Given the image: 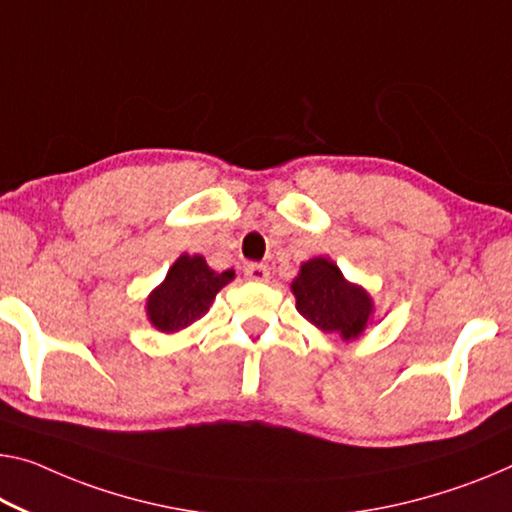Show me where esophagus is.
<instances>
[{
  "label": "esophagus",
  "mask_w": 512,
  "mask_h": 512,
  "mask_svg": "<svg viewBox=\"0 0 512 512\" xmlns=\"http://www.w3.org/2000/svg\"><path fill=\"white\" fill-rule=\"evenodd\" d=\"M245 274H247V279H251V281H267V279H270V267L263 265V263H249L245 267Z\"/></svg>",
  "instance_id": "1"
}]
</instances>
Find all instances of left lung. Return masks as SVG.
<instances>
[{"mask_svg": "<svg viewBox=\"0 0 512 512\" xmlns=\"http://www.w3.org/2000/svg\"><path fill=\"white\" fill-rule=\"evenodd\" d=\"M295 306L304 320L320 332L352 341L373 325L375 302L359 283L343 277L329 256H316L300 265L297 277L290 281Z\"/></svg>", "mask_w": 512, "mask_h": 512, "instance_id": "obj_1", "label": "left lung"}]
</instances>
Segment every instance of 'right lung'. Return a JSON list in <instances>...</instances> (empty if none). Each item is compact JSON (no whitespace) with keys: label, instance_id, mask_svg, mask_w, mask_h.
Returning <instances> with one entry per match:
<instances>
[{"label":"right lung","instance_id":"1","mask_svg":"<svg viewBox=\"0 0 512 512\" xmlns=\"http://www.w3.org/2000/svg\"><path fill=\"white\" fill-rule=\"evenodd\" d=\"M233 279V270L215 272L203 256L180 254L164 281L146 297V318L162 334L183 332L206 316L219 290Z\"/></svg>","mask_w":512,"mask_h":512}]
</instances>
